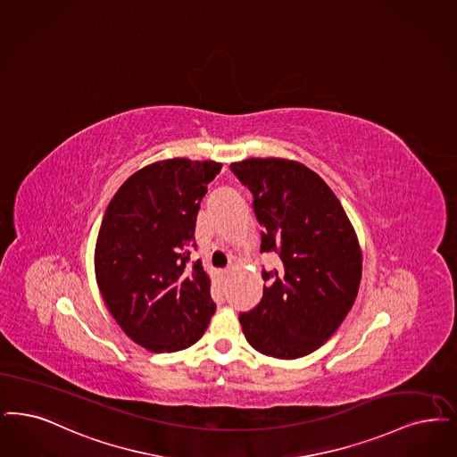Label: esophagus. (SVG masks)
I'll list each match as a JSON object with an SVG mask.
<instances>
[{
    "label": "esophagus",
    "instance_id": "34e87169",
    "mask_svg": "<svg viewBox=\"0 0 457 457\" xmlns=\"http://www.w3.org/2000/svg\"><path fill=\"white\" fill-rule=\"evenodd\" d=\"M229 274H231V270H229V269L222 270V277H224V278H228V277H229Z\"/></svg>",
    "mask_w": 457,
    "mask_h": 457
}]
</instances>
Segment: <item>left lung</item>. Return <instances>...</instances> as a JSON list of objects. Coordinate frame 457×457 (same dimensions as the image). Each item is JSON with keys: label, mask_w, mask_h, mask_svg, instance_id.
I'll return each mask as SVG.
<instances>
[{"label": "left lung", "mask_w": 457, "mask_h": 457, "mask_svg": "<svg viewBox=\"0 0 457 457\" xmlns=\"http://www.w3.org/2000/svg\"><path fill=\"white\" fill-rule=\"evenodd\" d=\"M253 195L260 252L278 269L263 270L262 301L239 314L252 347L275 359L304 357L345 320L359 293L362 253L337 195L304 164L250 158L231 164Z\"/></svg>", "instance_id": "8db88e82"}]
</instances>
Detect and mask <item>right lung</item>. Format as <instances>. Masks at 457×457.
<instances>
[{
	"instance_id": "add662e5",
	"label": "right lung",
	"mask_w": 457,
	"mask_h": 457,
	"mask_svg": "<svg viewBox=\"0 0 457 457\" xmlns=\"http://www.w3.org/2000/svg\"><path fill=\"white\" fill-rule=\"evenodd\" d=\"M222 164L173 158L129 177L110 201L95 246L105 306L130 340L151 352L194 345L216 303L201 260L190 263L207 183Z\"/></svg>"
}]
</instances>
